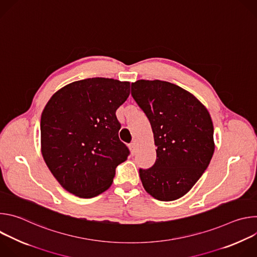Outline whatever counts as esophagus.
Instances as JSON below:
<instances>
[{
    "label": "esophagus",
    "instance_id": "obj_1",
    "mask_svg": "<svg viewBox=\"0 0 257 257\" xmlns=\"http://www.w3.org/2000/svg\"><path fill=\"white\" fill-rule=\"evenodd\" d=\"M129 149H130V152L132 154V156H134L136 154V144L135 142H132L129 144Z\"/></svg>",
    "mask_w": 257,
    "mask_h": 257
}]
</instances>
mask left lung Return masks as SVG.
Here are the masks:
<instances>
[{
  "label": "left lung",
  "mask_w": 257,
  "mask_h": 257,
  "mask_svg": "<svg viewBox=\"0 0 257 257\" xmlns=\"http://www.w3.org/2000/svg\"><path fill=\"white\" fill-rule=\"evenodd\" d=\"M131 94L151 123L157 146L155 165L139 169L144 189L162 201L184 196L214 152L208 111L193 94L167 81L138 80Z\"/></svg>",
  "instance_id": "1"
}]
</instances>
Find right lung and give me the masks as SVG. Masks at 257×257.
Instances as JSON below:
<instances>
[{
  "label": "right lung",
  "mask_w": 257,
  "mask_h": 257,
  "mask_svg": "<svg viewBox=\"0 0 257 257\" xmlns=\"http://www.w3.org/2000/svg\"><path fill=\"white\" fill-rule=\"evenodd\" d=\"M129 94V82L95 77L62 87L46 104L42 154L68 192L91 198L112 185L117 166L130 154L119 139L116 117Z\"/></svg>",
  "instance_id": "right-lung-1"
}]
</instances>
